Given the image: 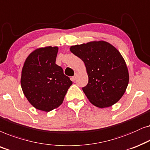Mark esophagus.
<instances>
[{
  "mask_svg": "<svg viewBox=\"0 0 150 150\" xmlns=\"http://www.w3.org/2000/svg\"><path fill=\"white\" fill-rule=\"evenodd\" d=\"M77 73H75V75H74V76L72 77V79H73V81H75V79H76V77L77 76Z\"/></svg>",
  "mask_w": 150,
  "mask_h": 150,
  "instance_id": "34e87169",
  "label": "esophagus"
}]
</instances>
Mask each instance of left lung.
Wrapping results in <instances>:
<instances>
[{
	"instance_id": "8db88e82",
	"label": "left lung",
	"mask_w": 150,
	"mask_h": 150,
	"mask_svg": "<svg viewBox=\"0 0 150 150\" xmlns=\"http://www.w3.org/2000/svg\"><path fill=\"white\" fill-rule=\"evenodd\" d=\"M70 51L84 62L88 83L82 90L92 104L107 108L124 95L129 82L125 59L108 42L91 41L71 46Z\"/></svg>"
}]
</instances>
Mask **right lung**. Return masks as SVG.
<instances>
[{
	"mask_svg": "<svg viewBox=\"0 0 150 150\" xmlns=\"http://www.w3.org/2000/svg\"><path fill=\"white\" fill-rule=\"evenodd\" d=\"M57 52V47L38 48L23 64L22 90L29 102L39 110L49 112L58 108L73 83L55 64Z\"/></svg>",
	"mask_w": 150,
	"mask_h": 150,
	"instance_id": "right-lung-1",
	"label": "right lung"
}]
</instances>
